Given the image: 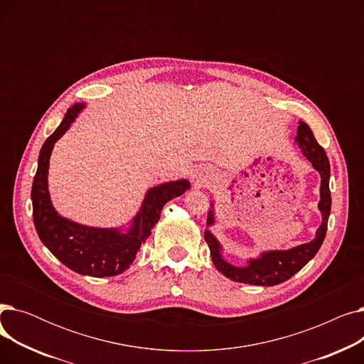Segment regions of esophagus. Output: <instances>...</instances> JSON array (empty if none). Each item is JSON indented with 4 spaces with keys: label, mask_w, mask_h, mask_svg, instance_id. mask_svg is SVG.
Wrapping results in <instances>:
<instances>
[{
    "label": "esophagus",
    "mask_w": 364,
    "mask_h": 364,
    "mask_svg": "<svg viewBox=\"0 0 364 364\" xmlns=\"http://www.w3.org/2000/svg\"><path fill=\"white\" fill-rule=\"evenodd\" d=\"M209 180H211V177H209L208 174H203V172H196V174L193 176V181L196 186H205L209 183Z\"/></svg>",
    "instance_id": "1"
}]
</instances>
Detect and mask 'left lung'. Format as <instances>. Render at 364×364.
Segmentation results:
<instances>
[{
    "mask_svg": "<svg viewBox=\"0 0 364 364\" xmlns=\"http://www.w3.org/2000/svg\"><path fill=\"white\" fill-rule=\"evenodd\" d=\"M295 143L301 149L302 155L307 158L313 168L320 174V202L318 211L321 214V224L317 228L316 237L309 242L302 243L291 250L286 251H265L261 252L258 258L247 259V265L237 267L224 259L221 251L223 247L217 237L209 230L215 223L214 215V203H211V209L208 211L206 218V230L205 240L211 250V258L215 265V269L224 274L227 279L239 283L257 284V286H274L291 279L295 273H298L302 267L307 264L314 255L318 252L320 246L326 236L328 230V220L331 215V190H329V178H331V165L326 156V151L317 143L311 128L299 121V127L296 131Z\"/></svg>",
    "mask_w": 364,
    "mask_h": 364,
    "instance_id": "8db88e82",
    "label": "left lung"
}]
</instances>
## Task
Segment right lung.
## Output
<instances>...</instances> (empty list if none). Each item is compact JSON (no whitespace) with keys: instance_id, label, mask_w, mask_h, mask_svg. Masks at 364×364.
I'll return each instance as SVG.
<instances>
[{"instance_id":"obj_1","label":"right lung","mask_w":364,"mask_h":364,"mask_svg":"<svg viewBox=\"0 0 364 364\" xmlns=\"http://www.w3.org/2000/svg\"><path fill=\"white\" fill-rule=\"evenodd\" d=\"M84 107V103H75L69 107L62 124L41 147L31 193L33 224L41 242L68 269L82 276L109 277L124 273L132 264L141 243L159 221L165 203L181 196L190 188V181L181 178L150 187L139 213L125 228L91 227L62 217L50 199V156L55 141L70 128Z\"/></svg>"}]
</instances>
